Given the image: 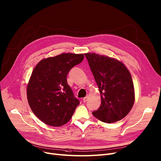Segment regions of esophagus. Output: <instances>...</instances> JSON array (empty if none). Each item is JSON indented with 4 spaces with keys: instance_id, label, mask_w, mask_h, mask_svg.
I'll return each instance as SVG.
<instances>
[{
    "instance_id": "obj_1",
    "label": "esophagus",
    "mask_w": 161,
    "mask_h": 161,
    "mask_svg": "<svg viewBox=\"0 0 161 161\" xmlns=\"http://www.w3.org/2000/svg\"><path fill=\"white\" fill-rule=\"evenodd\" d=\"M88 97H89V96H87L86 97H85L83 99V102H84V103H86V102L88 101Z\"/></svg>"
}]
</instances>
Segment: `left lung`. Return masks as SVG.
<instances>
[{
  "instance_id": "8db88e82",
  "label": "left lung",
  "mask_w": 161,
  "mask_h": 161,
  "mask_svg": "<svg viewBox=\"0 0 161 161\" xmlns=\"http://www.w3.org/2000/svg\"><path fill=\"white\" fill-rule=\"evenodd\" d=\"M84 54L101 94V106L93 115L107 124L122 119L133 108L135 99L129 69L116 58L92 53Z\"/></svg>"
}]
</instances>
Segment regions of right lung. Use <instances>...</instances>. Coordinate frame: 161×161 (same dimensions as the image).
I'll use <instances>...</instances> for the list:
<instances>
[{
  "mask_svg": "<svg viewBox=\"0 0 161 161\" xmlns=\"http://www.w3.org/2000/svg\"><path fill=\"white\" fill-rule=\"evenodd\" d=\"M84 57L83 54L64 53L42 59L35 66L26 96L32 111L44 124L59 127L71 119L80 102L74 97L66 78Z\"/></svg>",
  "mask_w": 161,
  "mask_h": 161,
  "instance_id": "obj_1",
  "label": "right lung"
}]
</instances>
